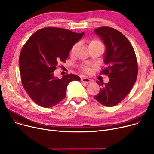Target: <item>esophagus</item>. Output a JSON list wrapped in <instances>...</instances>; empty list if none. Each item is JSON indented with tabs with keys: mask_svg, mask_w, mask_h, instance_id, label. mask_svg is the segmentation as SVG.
I'll return each mask as SVG.
<instances>
[{
	"mask_svg": "<svg viewBox=\"0 0 154 154\" xmlns=\"http://www.w3.org/2000/svg\"><path fill=\"white\" fill-rule=\"evenodd\" d=\"M81 81L82 82H85V83H90L91 82V79L87 77H83L81 79Z\"/></svg>",
	"mask_w": 154,
	"mask_h": 154,
	"instance_id": "esophagus-1",
	"label": "esophagus"
}]
</instances>
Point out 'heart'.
I'll list each match as a JSON object with an SVG mask.
<instances>
[{"mask_svg": "<svg viewBox=\"0 0 154 154\" xmlns=\"http://www.w3.org/2000/svg\"><path fill=\"white\" fill-rule=\"evenodd\" d=\"M101 44V43H100L99 41H98V40H92V41H91V42H90L89 45H90V44ZM76 46H77V44H75L74 46H73V47H72V52H74V51L75 50V48ZM84 70H85V71H88V70H89V69L85 67V68H84Z\"/></svg>", "mask_w": 154, "mask_h": 154, "instance_id": "heart-1", "label": "heart"}]
</instances>
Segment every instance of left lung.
I'll return each mask as SVG.
<instances>
[{
	"label": "left lung",
	"mask_w": 154,
	"mask_h": 154,
	"mask_svg": "<svg viewBox=\"0 0 154 154\" xmlns=\"http://www.w3.org/2000/svg\"><path fill=\"white\" fill-rule=\"evenodd\" d=\"M106 46L104 63L101 74L110 78L107 84L97 81L101 88L94 97L106 107H113L122 101L130 92L136 82L138 64L134 48L120 32L109 27L94 30Z\"/></svg>",
	"instance_id": "1"
}]
</instances>
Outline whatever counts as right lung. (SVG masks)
<instances>
[{
	"label": "right lung",
	"mask_w": 154,
	"mask_h": 154,
	"mask_svg": "<svg viewBox=\"0 0 154 154\" xmlns=\"http://www.w3.org/2000/svg\"><path fill=\"white\" fill-rule=\"evenodd\" d=\"M84 35L58 27H45L32 35L22 48L19 68L22 85L38 106L49 108L66 96L68 84L80 77L70 74L62 79L54 72L60 62H65L70 51Z\"/></svg>",
	"instance_id": "obj_1"
}]
</instances>
